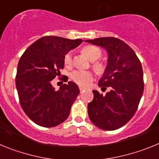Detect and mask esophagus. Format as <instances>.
<instances>
[{"label": "esophagus", "mask_w": 159, "mask_h": 159, "mask_svg": "<svg viewBox=\"0 0 159 159\" xmlns=\"http://www.w3.org/2000/svg\"><path fill=\"white\" fill-rule=\"evenodd\" d=\"M84 90H85V88H83V87H80V92H84Z\"/></svg>", "instance_id": "obj_1"}]
</instances>
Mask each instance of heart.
I'll list each match as a JSON object with an SVG mask.
<instances>
[{"mask_svg": "<svg viewBox=\"0 0 159 159\" xmlns=\"http://www.w3.org/2000/svg\"><path fill=\"white\" fill-rule=\"evenodd\" d=\"M83 52L86 55L88 58L92 61L99 60L102 56V52L99 48L92 45H88L83 48ZM64 64L67 67H70L72 64V53L68 52L64 57ZM94 69L98 73H102L104 71L105 67L100 63L95 62L93 64ZM71 79L76 84L81 86H88L93 80V75L90 71H74L71 75Z\"/></svg>", "mask_w": 159, "mask_h": 159, "instance_id": "obj_1", "label": "heart"}]
</instances>
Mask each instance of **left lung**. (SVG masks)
I'll list each match as a JSON object with an SVG mask.
<instances>
[{"label":"left lung","instance_id":"obj_1","mask_svg":"<svg viewBox=\"0 0 159 159\" xmlns=\"http://www.w3.org/2000/svg\"><path fill=\"white\" fill-rule=\"evenodd\" d=\"M85 42L103 48L107 52V64L98 85L111 89L105 95L92 91L94 99L88 105V116L102 130H117L134 116L143 96L141 62L133 49L118 38L100 37Z\"/></svg>","mask_w":159,"mask_h":159}]
</instances>
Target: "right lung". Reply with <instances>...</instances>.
Segmentation results:
<instances>
[{
  "instance_id": "1",
  "label": "right lung",
  "mask_w": 159,
  "mask_h": 159,
  "mask_svg": "<svg viewBox=\"0 0 159 159\" xmlns=\"http://www.w3.org/2000/svg\"><path fill=\"white\" fill-rule=\"evenodd\" d=\"M83 42L60 36H43L28 48L18 63L16 87L20 103L28 117L44 127L58 126L67 119L80 93L69 81L56 91L52 80L60 75L64 57Z\"/></svg>"
}]
</instances>
